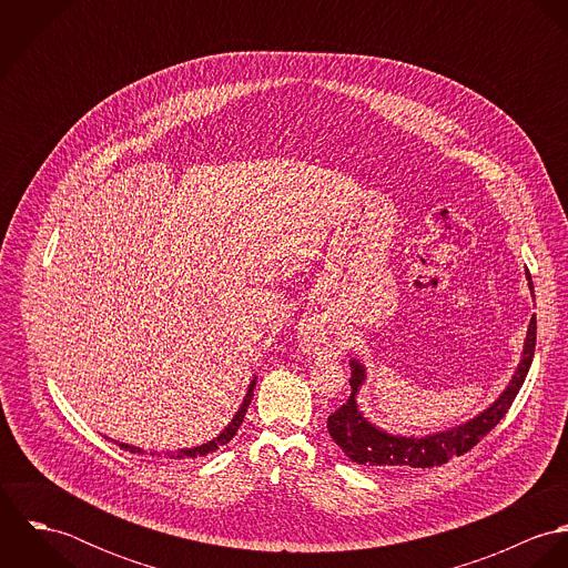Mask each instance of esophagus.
I'll use <instances>...</instances> for the list:
<instances>
[{"mask_svg": "<svg viewBox=\"0 0 568 568\" xmlns=\"http://www.w3.org/2000/svg\"><path fill=\"white\" fill-rule=\"evenodd\" d=\"M304 341H306L311 347H315V349H317L320 343H324V341H322V334H320V329H317V325H304Z\"/></svg>", "mask_w": 568, "mask_h": 568, "instance_id": "1", "label": "esophagus"}]
</instances>
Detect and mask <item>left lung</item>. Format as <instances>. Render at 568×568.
Masks as SVG:
<instances>
[{"label":"left lung","mask_w":568,"mask_h":568,"mask_svg":"<svg viewBox=\"0 0 568 568\" xmlns=\"http://www.w3.org/2000/svg\"><path fill=\"white\" fill-rule=\"evenodd\" d=\"M529 288L534 291L531 275H527ZM536 352V317L529 322L523 358L505 387V392L481 410L473 419L453 426L442 433H433L426 437H406V435H392L387 430H381L374 426L365 415L358 410L356 396L361 385L365 383L367 374L365 367L358 361H349L352 378L349 387L352 394L347 403L336 408L327 417V433L334 439V444L354 462L361 466H374L383 470H408V468H433L442 466L453 457H459L468 453L473 446H477L487 433L505 417L507 408L514 403L516 394L520 392L527 372L531 367V358Z\"/></svg>","instance_id":"1"}]
</instances>
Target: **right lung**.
I'll list each match as a JSON object with an SVG mask.
<instances>
[{"mask_svg":"<svg viewBox=\"0 0 568 568\" xmlns=\"http://www.w3.org/2000/svg\"><path fill=\"white\" fill-rule=\"evenodd\" d=\"M253 389H255V378L248 383V389H246V396H244L243 405H241V408L236 410L234 419L225 426V430H223L219 437H214V439H212V442H207V444L194 446V448H181V450H176V453H168V457H170V459H196V457H205V455H210V453L219 450L221 446L230 444V442L234 439V435L239 433L241 424H243L246 406L251 405V398H253ZM120 448H124V450H129V453H142V455H144V450H142V448H138V446L120 444ZM153 455H155V453H153Z\"/></svg>","mask_w":568,"mask_h":568,"instance_id":"obj_1","label":"right lung"}]
</instances>
